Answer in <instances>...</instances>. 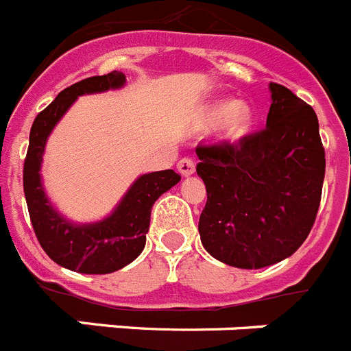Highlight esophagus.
Instances as JSON below:
<instances>
[{
    "label": "esophagus",
    "instance_id": "esophagus-1",
    "mask_svg": "<svg viewBox=\"0 0 351 351\" xmlns=\"http://www.w3.org/2000/svg\"><path fill=\"white\" fill-rule=\"evenodd\" d=\"M178 169L181 172V176H184V178L186 176H191L195 172V161L191 158H182V160H179Z\"/></svg>",
    "mask_w": 351,
    "mask_h": 351
}]
</instances>
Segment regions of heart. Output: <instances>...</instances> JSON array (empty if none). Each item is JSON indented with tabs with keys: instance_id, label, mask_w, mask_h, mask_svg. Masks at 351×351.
<instances>
[{
	"instance_id": "1",
	"label": "heart",
	"mask_w": 351,
	"mask_h": 351,
	"mask_svg": "<svg viewBox=\"0 0 351 351\" xmlns=\"http://www.w3.org/2000/svg\"><path fill=\"white\" fill-rule=\"evenodd\" d=\"M210 121H221V133L226 141H239L251 125V110L246 104L221 101L210 108Z\"/></svg>"
}]
</instances>
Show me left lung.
Returning a JSON list of instances; mask_svg holds the SVG:
<instances>
[{"label":"left lung","instance_id":"8db88e82","mask_svg":"<svg viewBox=\"0 0 351 351\" xmlns=\"http://www.w3.org/2000/svg\"><path fill=\"white\" fill-rule=\"evenodd\" d=\"M267 126L237 142L197 145L207 202L198 232L219 262L262 269L293 255L315 225L325 149L311 105L271 82Z\"/></svg>","mask_w":351,"mask_h":351}]
</instances>
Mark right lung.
I'll return each instance as SVG.
<instances>
[{"label": "right lung", "mask_w": 351, "mask_h": 351, "mask_svg": "<svg viewBox=\"0 0 351 351\" xmlns=\"http://www.w3.org/2000/svg\"><path fill=\"white\" fill-rule=\"evenodd\" d=\"M126 77L121 71L96 75L71 84L56 96L33 121L29 147L23 169L24 197L31 225L43 251L61 267L82 274H108L132 263L145 246L151 209L160 195L181 181L173 170H160L141 176L107 219L91 225H73L56 213L45 197L40 181L43 147L49 133L63 117L77 96L117 89Z\"/></svg>", "instance_id": "obj_1"}]
</instances>
